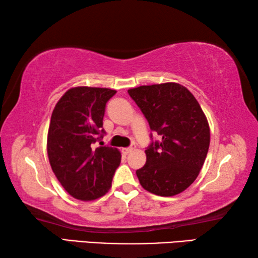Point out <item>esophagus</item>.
<instances>
[{
  "label": "esophagus",
  "instance_id": "34e87169",
  "mask_svg": "<svg viewBox=\"0 0 258 258\" xmlns=\"http://www.w3.org/2000/svg\"><path fill=\"white\" fill-rule=\"evenodd\" d=\"M134 150V148L133 147H128V148H123V149H121V151H123V154H125V155H127V154H130V152H132Z\"/></svg>",
  "mask_w": 258,
  "mask_h": 258
}]
</instances>
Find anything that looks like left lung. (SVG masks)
<instances>
[{
	"mask_svg": "<svg viewBox=\"0 0 258 258\" xmlns=\"http://www.w3.org/2000/svg\"><path fill=\"white\" fill-rule=\"evenodd\" d=\"M127 92L151 131L161 137L147 148V163L137 171L140 184L161 197L181 194L199 175L208 152L211 132L202 107L177 83L143 85Z\"/></svg>",
	"mask_w": 258,
	"mask_h": 258,
	"instance_id": "left-lung-1",
	"label": "left lung"
}]
</instances>
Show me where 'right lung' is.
<instances>
[{
	"label": "right lung",
	"mask_w": 258,
	"mask_h": 258,
	"mask_svg": "<svg viewBox=\"0 0 258 258\" xmlns=\"http://www.w3.org/2000/svg\"><path fill=\"white\" fill-rule=\"evenodd\" d=\"M116 91L77 86L55 104L47 133V156L54 175L72 197L83 202L107 194L120 164V152L94 147L106 133V103Z\"/></svg>",
	"instance_id": "add662e5"
}]
</instances>
